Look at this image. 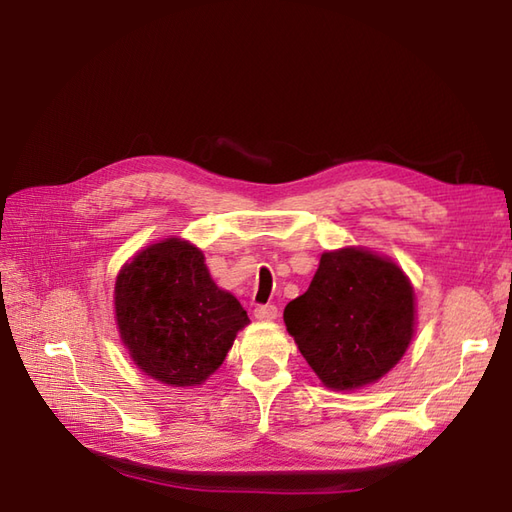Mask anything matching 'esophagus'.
Here are the masks:
<instances>
[{
	"instance_id": "34e87169",
	"label": "esophagus",
	"mask_w": 512,
	"mask_h": 512,
	"mask_svg": "<svg viewBox=\"0 0 512 512\" xmlns=\"http://www.w3.org/2000/svg\"><path fill=\"white\" fill-rule=\"evenodd\" d=\"M277 314H279L277 306H257L255 308V317L259 321H275Z\"/></svg>"
}]
</instances>
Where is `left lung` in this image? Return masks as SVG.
<instances>
[{"instance_id": "left-lung-1", "label": "left lung", "mask_w": 512, "mask_h": 512, "mask_svg": "<svg viewBox=\"0 0 512 512\" xmlns=\"http://www.w3.org/2000/svg\"><path fill=\"white\" fill-rule=\"evenodd\" d=\"M288 332L321 383H376L407 352L416 323L407 275L365 248L321 255L310 288L284 310Z\"/></svg>"}]
</instances>
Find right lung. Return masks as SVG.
Returning a JSON list of instances; mask_svg holds the SVG:
<instances>
[{"instance_id":"obj_1","label":"right lung","mask_w":512,"mask_h":512,"mask_svg":"<svg viewBox=\"0 0 512 512\" xmlns=\"http://www.w3.org/2000/svg\"><path fill=\"white\" fill-rule=\"evenodd\" d=\"M114 308L134 363L173 387L202 385L248 325L242 303L215 286L202 250L178 237L147 246L121 268Z\"/></svg>"}]
</instances>
